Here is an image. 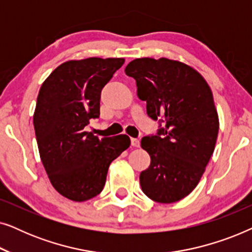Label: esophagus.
<instances>
[{"label":"esophagus","instance_id":"34e87169","mask_svg":"<svg viewBox=\"0 0 252 252\" xmlns=\"http://www.w3.org/2000/svg\"><path fill=\"white\" fill-rule=\"evenodd\" d=\"M130 144H132V146L135 147V148L140 147V140L139 139H134V137H132V139H130Z\"/></svg>","mask_w":252,"mask_h":252}]
</instances>
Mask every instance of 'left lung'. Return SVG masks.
<instances>
[{
  "instance_id": "left-lung-1",
  "label": "left lung",
  "mask_w": 252,
  "mask_h": 252,
  "mask_svg": "<svg viewBox=\"0 0 252 252\" xmlns=\"http://www.w3.org/2000/svg\"><path fill=\"white\" fill-rule=\"evenodd\" d=\"M125 73L135 79L148 116L164 123L157 135L141 140L151 158L140 174L142 191L158 203L180 201L198 185L215 151L219 118L211 88L190 65L165 57L136 58Z\"/></svg>"
}]
</instances>
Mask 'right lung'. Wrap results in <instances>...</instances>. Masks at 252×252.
<instances>
[{
	"instance_id": "1",
	"label": "right lung",
	"mask_w": 252,
	"mask_h": 252,
	"mask_svg": "<svg viewBox=\"0 0 252 252\" xmlns=\"http://www.w3.org/2000/svg\"><path fill=\"white\" fill-rule=\"evenodd\" d=\"M124 62L101 57L67 61L40 88L33 115L40 158L53 187L71 201L98 195L109 165L130 144L127 135L99 139L85 128L99 116L102 88Z\"/></svg>"
}]
</instances>
